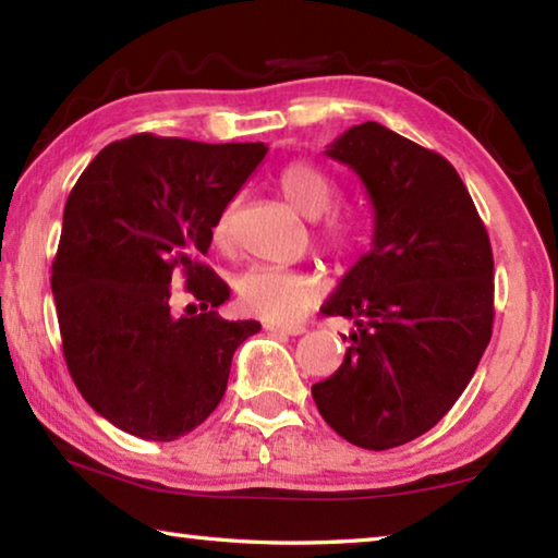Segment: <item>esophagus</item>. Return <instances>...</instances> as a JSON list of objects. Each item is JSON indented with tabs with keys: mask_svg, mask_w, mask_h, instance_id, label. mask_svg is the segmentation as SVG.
Wrapping results in <instances>:
<instances>
[{
	"mask_svg": "<svg viewBox=\"0 0 558 558\" xmlns=\"http://www.w3.org/2000/svg\"><path fill=\"white\" fill-rule=\"evenodd\" d=\"M267 331H274V333H287V336H301L306 333V326L301 324H267Z\"/></svg>",
	"mask_w": 558,
	"mask_h": 558,
	"instance_id": "34e87169",
	"label": "esophagus"
}]
</instances>
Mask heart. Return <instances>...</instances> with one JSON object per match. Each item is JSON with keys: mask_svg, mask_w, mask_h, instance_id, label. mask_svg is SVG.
<instances>
[{"mask_svg": "<svg viewBox=\"0 0 558 558\" xmlns=\"http://www.w3.org/2000/svg\"><path fill=\"white\" fill-rule=\"evenodd\" d=\"M279 187L296 213L312 219L328 213L336 203V195H339V187H336L331 175H326L322 168L306 160L289 162L279 175ZM230 209H225L213 227V240L219 250L230 246ZM355 232L359 230H355L351 217L331 215L318 227V240L328 252L343 257L345 252L353 250ZM236 294H240L246 312L269 318V322H294L322 296V281L314 274L296 269L254 267L244 271L236 281Z\"/></svg>", "mask_w": 558, "mask_h": 558, "instance_id": "heart-1", "label": "heart"}]
</instances>
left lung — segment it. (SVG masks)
<instances>
[{"label": "left lung", "instance_id": "obj_1", "mask_svg": "<svg viewBox=\"0 0 558 558\" xmlns=\"http://www.w3.org/2000/svg\"><path fill=\"white\" fill-rule=\"evenodd\" d=\"M326 155L365 185L373 242L322 306L355 328L312 396L343 440L390 450L440 423L477 371L495 322V259L442 155L376 121L349 128Z\"/></svg>", "mask_w": 558, "mask_h": 558}]
</instances>
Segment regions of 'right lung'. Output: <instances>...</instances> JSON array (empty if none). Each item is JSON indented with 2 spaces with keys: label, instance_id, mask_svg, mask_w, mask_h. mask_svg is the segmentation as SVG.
I'll use <instances>...</instances> for the list:
<instances>
[{
  "label": "right lung",
  "instance_id": "obj_1",
  "mask_svg": "<svg viewBox=\"0 0 558 558\" xmlns=\"http://www.w3.org/2000/svg\"><path fill=\"white\" fill-rule=\"evenodd\" d=\"M267 150L138 133L106 145L73 185L51 267L63 359L123 433L170 442L195 430L225 396L234 351L262 328L215 312L230 287L199 259ZM175 268L199 315L171 316Z\"/></svg>",
  "mask_w": 558,
  "mask_h": 558
}]
</instances>
